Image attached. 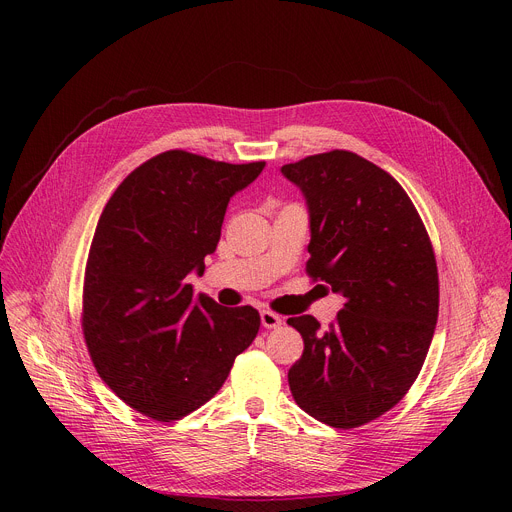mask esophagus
Instances as JSON below:
<instances>
[{
    "label": "esophagus",
    "instance_id": "1",
    "mask_svg": "<svg viewBox=\"0 0 512 512\" xmlns=\"http://www.w3.org/2000/svg\"><path fill=\"white\" fill-rule=\"evenodd\" d=\"M282 317L272 313V311H261V326L267 328V330H274V328H280L282 326Z\"/></svg>",
    "mask_w": 512,
    "mask_h": 512
}]
</instances>
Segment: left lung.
Returning a JSON list of instances; mask_svg holds the SVG:
<instances>
[{"label":"left lung","instance_id":"8db88e82","mask_svg":"<svg viewBox=\"0 0 512 512\" xmlns=\"http://www.w3.org/2000/svg\"><path fill=\"white\" fill-rule=\"evenodd\" d=\"M280 172L307 203V274L344 297L326 332L313 315L288 319L305 342L290 392L317 421L359 427L407 394L427 357L440 303L432 242L402 186L357 153H319Z\"/></svg>","mask_w":512,"mask_h":512}]
</instances>
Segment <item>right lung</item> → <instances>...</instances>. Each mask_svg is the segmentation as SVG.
Masks as SVG:
<instances>
[{"mask_svg":"<svg viewBox=\"0 0 512 512\" xmlns=\"http://www.w3.org/2000/svg\"><path fill=\"white\" fill-rule=\"evenodd\" d=\"M263 168L166 151L107 201L87 259L83 332L99 378L134 411L157 421L197 411L255 340L257 309L195 301L186 278L205 272L230 199Z\"/></svg>","mask_w":512,"mask_h":512,"instance_id":"add662e5","label":"right lung"}]
</instances>
